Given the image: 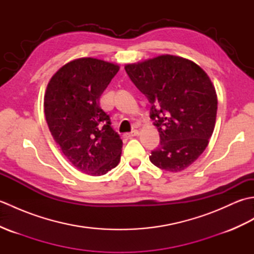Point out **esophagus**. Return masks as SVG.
Returning <instances> with one entry per match:
<instances>
[{"label": "esophagus", "mask_w": 254, "mask_h": 254, "mask_svg": "<svg viewBox=\"0 0 254 254\" xmlns=\"http://www.w3.org/2000/svg\"><path fill=\"white\" fill-rule=\"evenodd\" d=\"M136 135H138V131H137V130H134V131H132V132H130V133H127V134H126V137L132 138V137L136 136Z\"/></svg>", "instance_id": "obj_1"}]
</instances>
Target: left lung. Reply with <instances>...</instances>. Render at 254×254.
Segmentation results:
<instances>
[{
	"label": "left lung",
	"mask_w": 254,
	"mask_h": 254,
	"mask_svg": "<svg viewBox=\"0 0 254 254\" xmlns=\"http://www.w3.org/2000/svg\"><path fill=\"white\" fill-rule=\"evenodd\" d=\"M124 68L149 101V117L159 132L150 161L166 171L185 170L206 148L215 127L217 96L207 74L194 62L169 55Z\"/></svg>",
	"instance_id": "1"
}]
</instances>
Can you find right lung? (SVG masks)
Wrapping results in <instances>:
<instances>
[{
	"label": "right lung",
	"instance_id": "add662e5",
	"mask_svg": "<svg viewBox=\"0 0 254 254\" xmlns=\"http://www.w3.org/2000/svg\"><path fill=\"white\" fill-rule=\"evenodd\" d=\"M118 71L113 63L82 58L63 65L47 86L45 116L52 136L69 163L90 176L106 175L120 161L122 139L99 105Z\"/></svg>",
	"mask_w": 254,
	"mask_h": 254
}]
</instances>
